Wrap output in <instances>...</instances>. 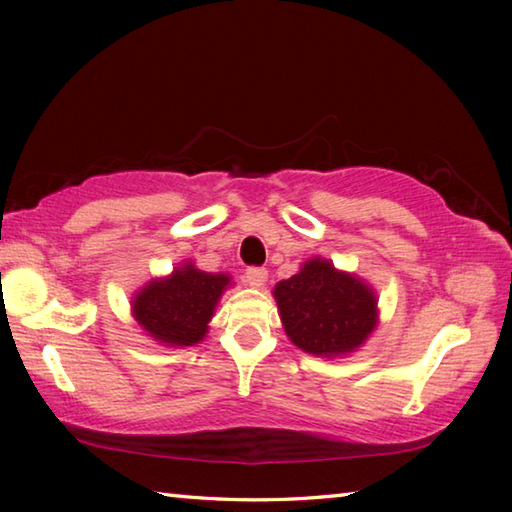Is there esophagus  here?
<instances>
[{
    "label": "esophagus",
    "instance_id": "obj_1",
    "mask_svg": "<svg viewBox=\"0 0 512 512\" xmlns=\"http://www.w3.org/2000/svg\"><path fill=\"white\" fill-rule=\"evenodd\" d=\"M268 279V270L264 268H248L244 273V281L253 288H262Z\"/></svg>",
    "mask_w": 512,
    "mask_h": 512
}]
</instances>
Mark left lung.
I'll list each match as a JSON object with an SVG mask.
<instances>
[{"label":"left lung","instance_id":"left-lung-1","mask_svg":"<svg viewBox=\"0 0 512 512\" xmlns=\"http://www.w3.org/2000/svg\"><path fill=\"white\" fill-rule=\"evenodd\" d=\"M279 319L299 350L341 358L356 352L378 325L376 290L330 259L312 257L273 290Z\"/></svg>","mask_w":512,"mask_h":512}]
</instances>
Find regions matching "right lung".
<instances>
[{
	"mask_svg": "<svg viewBox=\"0 0 512 512\" xmlns=\"http://www.w3.org/2000/svg\"><path fill=\"white\" fill-rule=\"evenodd\" d=\"M231 286V275L204 273L187 259L134 292L132 317L151 341L189 347L204 341L217 303Z\"/></svg>",
	"mask_w": 512,
	"mask_h": 512,
	"instance_id": "obj_1",
	"label": "right lung"
}]
</instances>
